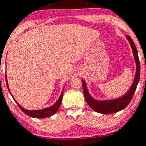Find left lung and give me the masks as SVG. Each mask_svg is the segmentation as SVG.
I'll list each match as a JSON object with an SVG mask.
<instances>
[{"label":"left lung","mask_w":146,"mask_h":146,"mask_svg":"<svg viewBox=\"0 0 146 146\" xmlns=\"http://www.w3.org/2000/svg\"><path fill=\"white\" fill-rule=\"evenodd\" d=\"M126 38L129 41V43L131 45V49H132L133 54H134V57L135 59V62H136V74L134 77V82H133L131 88L129 89V90L126 92V94L124 95L122 97L117 98L115 100H107V101H96L94 98H92L89 94V92L87 90V87H86V84L84 81L82 79V87H83L84 95V98L87 101L88 105L90 106L92 110L95 111H97L98 113L101 114H111L117 112L120 110H123L128 106L129 102L132 99V97L134 96V92L137 89V86L140 80V61H139V57H138V53L137 48L134 45V42L131 40V38L126 35Z\"/></svg>","instance_id":"obj_1"}]
</instances>
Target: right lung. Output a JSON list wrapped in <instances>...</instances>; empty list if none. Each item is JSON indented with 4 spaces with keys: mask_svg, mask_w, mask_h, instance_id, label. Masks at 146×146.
I'll list each match as a JSON object with an SVG mask.
<instances>
[{
    "mask_svg": "<svg viewBox=\"0 0 146 146\" xmlns=\"http://www.w3.org/2000/svg\"><path fill=\"white\" fill-rule=\"evenodd\" d=\"M6 85H7V88H8L9 91L10 92V94H11V92H10L9 88V86H8V82H7L6 75ZM62 97H63V91L62 92V94H61L59 98L58 99V101H56V102L53 106H50V107H48V108L43 109V110H26V109L23 108L22 106H20V105L17 103V101H16V103H17V104L18 105V106L20 107V110H22L24 113L26 114L27 115H29V117H35V118H45V117L52 116V115H54V114L57 111V110H59V106H60L61 103H62Z\"/></svg>",
    "mask_w": 146,
    "mask_h": 146,
    "instance_id": "add662e5",
    "label": "right lung"
}]
</instances>
